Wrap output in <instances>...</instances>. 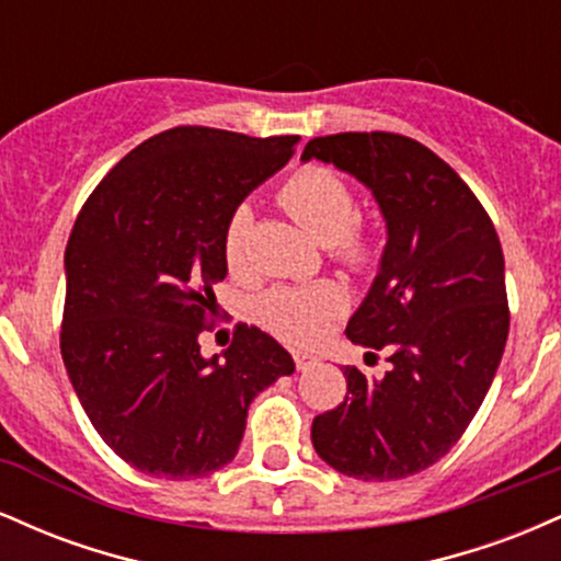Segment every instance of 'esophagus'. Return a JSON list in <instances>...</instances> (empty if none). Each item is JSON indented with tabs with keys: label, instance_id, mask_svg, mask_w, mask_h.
I'll use <instances>...</instances> for the list:
<instances>
[{
	"label": "esophagus",
	"instance_id": "1",
	"mask_svg": "<svg viewBox=\"0 0 561 561\" xmlns=\"http://www.w3.org/2000/svg\"><path fill=\"white\" fill-rule=\"evenodd\" d=\"M293 358H295V366H298V371H306L311 369V366H317V356H311V353L295 351Z\"/></svg>",
	"mask_w": 561,
	"mask_h": 561
}]
</instances>
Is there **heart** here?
<instances>
[{"label":"heart","instance_id":"obj_1","mask_svg":"<svg viewBox=\"0 0 561 561\" xmlns=\"http://www.w3.org/2000/svg\"><path fill=\"white\" fill-rule=\"evenodd\" d=\"M279 203L313 240L330 244L332 261L353 272H364L375 261V237L358 227V203L353 190L337 173L308 165L282 184ZM224 261L231 274L250 266V208L237 205L227 218L221 237ZM345 308L343 287L334 282L313 285H279L261 295L259 319L268 330L293 343H308Z\"/></svg>","mask_w":561,"mask_h":561}]
</instances>
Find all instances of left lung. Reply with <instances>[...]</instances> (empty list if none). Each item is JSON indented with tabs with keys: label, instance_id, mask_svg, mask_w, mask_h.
<instances>
[{
	"label": "left lung",
	"instance_id": "1",
	"mask_svg": "<svg viewBox=\"0 0 561 561\" xmlns=\"http://www.w3.org/2000/svg\"><path fill=\"white\" fill-rule=\"evenodd\" d=\"M311 158L369 186L388 221L382 266L345 334L390 362L379 379L345 366V401L313 420V448L347 478H409L465 435L504 356L499 234L465 179L403 134L317 137Z\"/></svg>",
	"mask_w": 561,
	"mask_h": 561
}]
</instances>
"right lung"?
<instances>
[{
	"mask_svg": "<svg viewBox=\"0 0 561 561\" xmlns=\"http://www.w3.org/2000/svg\"><path fill=\"white\" fill-rule=\"evenodd\" d=\"M300 137L176 126L134 147L83 203L66 248L60 353L89 422L126 465L195 480L229 465L248 405L293 356L237 324L199 356L227 276V218L293 158Z\"/></svg>",
	"mask_w": 561,
	"mask_h": 561,
	"instance_id": "right-lung-1",
	"label": "right lung"
}]
</instances>
